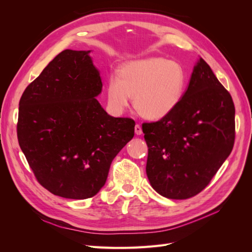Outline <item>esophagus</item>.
<instances>
[{
  "label": "esophagus",
  "mask_w": 252,
  "mask_h": 252,
  "mask_svg": "<svg viewBox=\"0 0 252 252\" xmlns=\"http://www.w3.org/2000/svg\"><path fill=\"white\" fill-rule=\"evenodd\" d=\"M134 132H135V134H138V135H141V134L143 133L142 127H141L139 124H136V125L134 126Z\"/></svg>",
  "instance_id": "34e87169"
}]
</instances>
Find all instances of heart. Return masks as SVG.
<instances>
[{
  "label": "heart",
  "instance_id": "1",
  "mask_svg": "<svg viewBox=\"0 0 252 252\" xmlns=\"http://www.w3.org/2000/svg\"><path fill=\"white\" fill-rule=\"evenodd\" d=\"M186 87V73L175 61L148 58L129 61L110 77L106 94L114 113H122L133 97L135 110L148 120H161L178 107Z\"/></svg>",
  "mask_w": 252,
  "mask_h": 252
}]
</instances>
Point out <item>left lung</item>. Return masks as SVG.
I'll return each mask as SVG.
<instances>
[{"mask_svg": "<svg viewBox=\"0 0 252 252\" xmlns=\"http://www.w3.org/2000/svg\"><path fill=\"white\" fill-rule=\"evenodd\" d=\"M234 113L230 94L200 58L178 107L142 125L152 188L172 200L200 193L233 148Z\"/></svg>", "mask_w": 252, "mask_h": 252, "instance_id": "8db88e82", "label": "left lung"}]
</instances>
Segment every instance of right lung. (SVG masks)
I'll return each mask as SVG.
<instances>
[{
    "label": "right lung",
    "instance_id": "right-lung-1",
    "mask_svg": "<svg viewBox=\"0 0 252 252\" xmlns=\"http://www.w3.org/2000/svg\"><path fill=\"white\" fill-rule=\"evenodd\" d=\"M89 53H59L19 104L23 154L37 182L65 199L84 200L100 191L112 159L134 135L132 119L109 116L95 98L103 84Z\"/></svg>",
    "mask_w": 252,
    "mask_h": 252
}]
</instances>
